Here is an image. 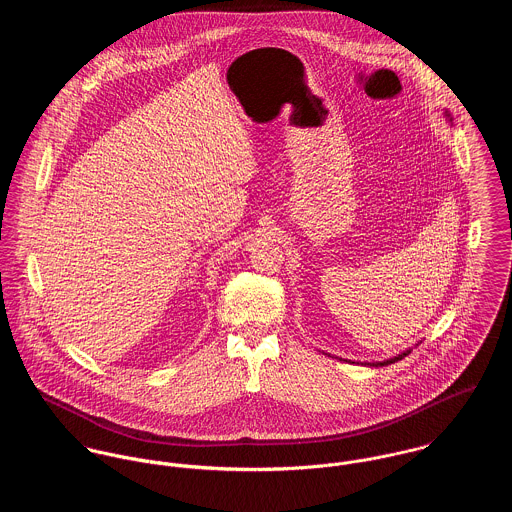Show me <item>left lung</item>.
Here are the masks:
<instances>
[{"label":"left lung","instance_id":"8db88e82","mask_svg":"<svg viewBox=\"0 0 512 512\" xmlns=\"http://www.w3.org/2000/svg\"><path fill=\"white\" fill-rule=\"evenodd\" d=\"M410 351H406V353H402V355H398V357H394V359H388V361H382V363H370V366H386L392 365V363H396V361H400V359H404L406 355H408Z\"/></svg>","mask_w":512,"mask_h":512}]
</instances>
